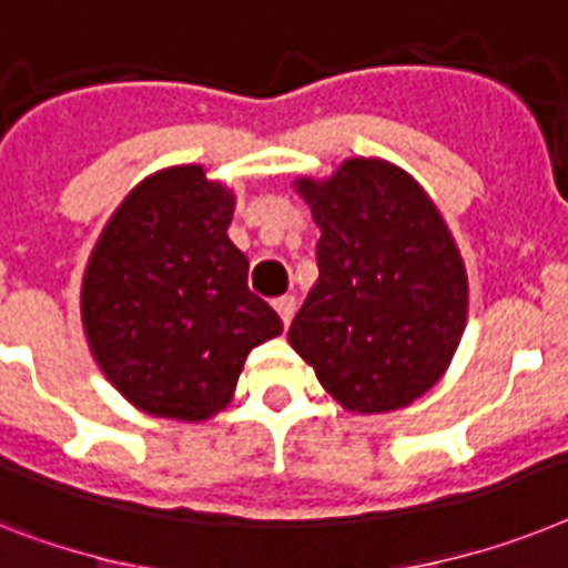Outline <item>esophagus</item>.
Returning a JSON list of instances; mask_svg holds the SVG:
<instances>
[{
    "instance_id": "esophagus-1",
    "label": "esophagus",
    "mask_w": 568,
    "mask_h": 568,
    "mask_svg": "<svg viewBox=\"0 0 568 568\" xmlns=\"http://www.w3.org/2000/svg\"><path fill=\"white\" fill-rule=\"evenodd\" d=\"M275 311H278V316H281V322H284V325H290V322H293V316H295V298L293 295H281V298H275Z\"/></svg>"
}]
</instances>
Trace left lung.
<instances>
[{
	"instance_id": "8db88e82",
	"label": "left lung",
	"mask_w": 568,
	"mask_h": 568,
	"mask_svg": "<svg viewBox=\"0 0 568 568\" xmlns=\"http://www.w3.org/2000/svg\"><path fill=\"white\" fill-rule=\"evenodd\" d=\"M311 205L318 278L290 345L357 415L395 412L444 377L467 325V270L438 205L386 159L293 182Z\"/></svg>"
}]
</instances>
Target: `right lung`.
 <instances>
[{
	"label": "right lung",
	"mask_w": 568,
	"mask_h": 568,
	"mask_svg": "<svg viewBox=\"0 0 568 568\" xmlns=\"http://www.w3.org/2000/svg\"><path fill=\"white\" fill-rule=\"evenodd\" d=\"M234 194L203 165L150 173L112 211L89 255L81 318L121 397L153 418L209 420L232 400L250 351L284 331L246 287Z\"/></svg>",
	"instance_id": "obj_1"
}]
</instances>
